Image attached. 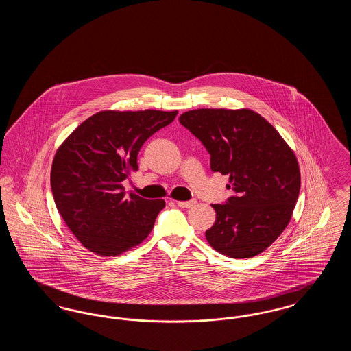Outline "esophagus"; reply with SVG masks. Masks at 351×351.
Returning a JSON list of instances; mask_svg holds the SVG:
<instances>
[{
	"label": "esophagus",
	"instance_id": "obj_1",
	"mask_svg": "<svg viewBox=\"0 0 351 351\" xmlns=\"http://www.w3.org/2000/svg\"><path fill=\"white\" fill-rule=\"evenodd\" d=\"M195 204H196V200L178 201V205H179L180 208H192Z\"/></svg>",
	"mask_w": 351,
	"mask_h": 351
}]
</instances>
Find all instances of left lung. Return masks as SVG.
<instances>
[{"instance_id": "8db88e82", "label": "left lung", "mask_w": 351, "mask_h": 351, "mask_svg": "<svg viewBox=\"0 0 351 351\" xmlns=\"http://www.w3.org/2000/svg\"><path fill=\"white\" fill-rule=\"evenodd\" d=\"M180 123L210 154L213 172L229 175L226 204H213L216 221L206 241L230 258H252L271 246L289 223L300 192L293 150L267 119L251 109H196Z\"/></svg>"}]
</instances>
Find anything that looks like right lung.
Instances as JSON below:
<instances>
[{
    "instance_id": "right-lung-1",
    "label": "right lung",
    "mask_w": 351,
    "mask_h": 351,
    "mask_svg": "<svg viewBox=\"0 0 351 351\" xmlns=\"http://www.w3.org/2000/svg\"><path fill=\"white\" fill-rule=\"evenodd\" d=\"M176 114L178 110H102L59 146L51 166L53 200L85 249L117 256L151 233L166 202L126 196L122 182L138 171L136 156L146 139Z\"/></svg>"
}]
</instances>
